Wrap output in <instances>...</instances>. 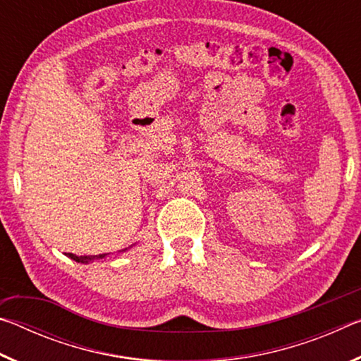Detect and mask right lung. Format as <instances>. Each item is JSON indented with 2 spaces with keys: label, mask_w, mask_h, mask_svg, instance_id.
<instances>
[{
  "label": "right lung",
  "mask_w": 361,
  "mask_h": 361,
  "mask_svg": "<svg viewBox=\"0 0 361 361\" xmlns=\"http://www.w3.org/2000/svg\"><path fill=\"white\" fill-rule=\"evenodd\" d=\"M127 250H129V248H124V250H122V252H127ZM65 255L68 256V258H71L73 261L81 262V264H89V262H92L95 259H103V258H106V256H108V253H103V255H87V256H85V255L84 256H78V255H73V253H65Z\"/></svg>",
  "instance_id": "obj_1"
}]
</instances>
